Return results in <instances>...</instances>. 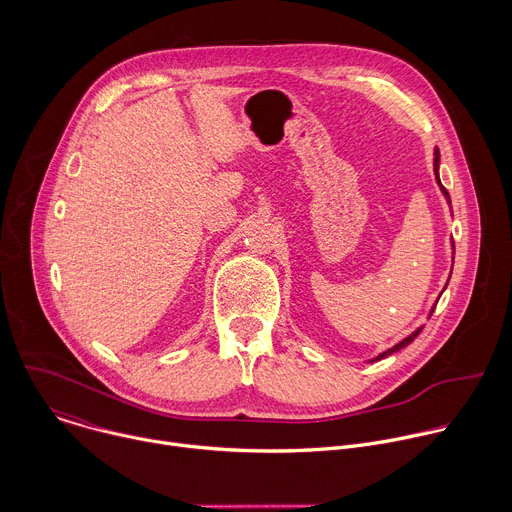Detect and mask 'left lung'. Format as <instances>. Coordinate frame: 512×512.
<instances>
[{"label":"left lung","mask_w":512,"mask_h":512,"mask_svg":"<svg viewBox=\"0 0 512 512\" xmlns=\"http://www.w3.org/2000/svg\"><path fill=\"white\" fill-rule=\"evenodd\" d=\"M438 164H440V150H438V148H436V152H434V175H436V181H438V185H440V189H442V193H444V195H446V199H448V201H450V197H448V191H446V189H444V187H442V183H440V177H438ZM420 331H422V327H418V329H416V331H414V333H412V335H408V337H406V339H402V342H400V344H396V346H394V348H390V350H386V352H384V354H380V356H378V358H374V360H370V362H378V360H384V358H388V356H392V354H394V352H398V350H402V348H406V346H408V344H412V342H414V337H416V335H418V333H420Z\"/></svg>","instance_id":"obj_1"}]
</instances>
